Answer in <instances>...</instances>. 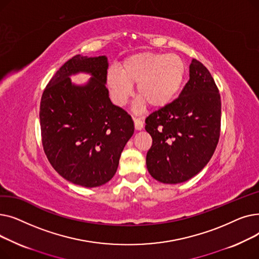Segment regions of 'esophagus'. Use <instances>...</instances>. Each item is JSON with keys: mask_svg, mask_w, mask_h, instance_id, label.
Returning a JSON list of instances; mask_svg holds the SVG:
<instances>
[{"mask_svg": "<svg viewBox=\"0 0 259 259\" xmlns=\"http://www.w3.org/2000/svg\"><path fill=\"white\" fill-rule=\"evenodd\" d=\"M133 121H134V127L137 130H142L144 128V122L140 118L134 117Z\"/></svg>", "mask_w": 259, "mask_h": 259, "instance_id": "obj_1", "label": "esophagus"}]
</instances>
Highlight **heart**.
<instances>
[{
  "label": "heart",
  "mask_w": 259,
  "mask_h": 259,
  "mask_svg": "<svg viewBox=\"0 0 259 259\" xmlns=\"http://www.w3.org/2000/svg\"><path fill=\"white\" fill-rule=\"evenodd\" d=\"M186 75V64L178 54L140 52L120 64L119 71L111 68L107 72L106 85L112 102L122 107L133 97L137 86L140 98L137 109L148 105L154 109L168 106L180 92Z\"/></svg>",
  "instance_id": "1"
}]
</instances>
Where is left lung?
<instances>
[{
  "label": "left lung",
  "mask_w": 259,
  "mask_h": 259,
  "mask_svg": "<svg viewBox=\"0 0 259 259\" xmlns=\"http://www.w3.org/2000/svg\"><path fill=\"white\" fill-rule=\"evenodd\" d=\"M190 78L180 97L146 118L151 135L146 164L153 179L180 184L192 179L211 159L221 134V94L207 68L190 64Z\"/></svg>",
  "instance_id": "obj_1"
}]
</instances>
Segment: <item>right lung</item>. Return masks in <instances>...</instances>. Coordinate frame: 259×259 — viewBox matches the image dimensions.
Instances as JSON below:
<instances>
[{
    "label": "right lung",
    "mask_w": 259,
    "mask_h": 259,
    "mask_svg": "<svg viewBox=\"0 0 259 259\" xmlns=\"http://www.w3.org/2000/svg\"><path fill=\"white\" fill-rule=\"evenodd\" d=\"M108 60L80 54L67 61L46 86L39 106L44 152L62 178L94 188L110 181L134 132L131 116L113 105L106 88ZM93 76L75 85L70 75Z\"/></svg>",
    "instance_id": "right-lung-1"
}]
</instances>
